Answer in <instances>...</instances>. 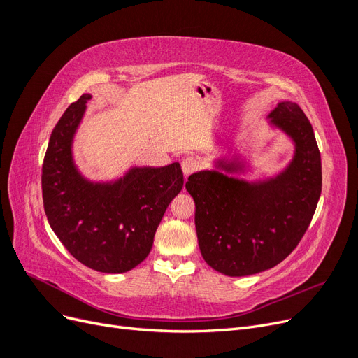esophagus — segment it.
<instances>
[{"label": "esophagus", "mask_w": 358, "mask_h": 358, "mask_svg": "<svg viewBox=\"0 0 358 358\" xmlns=\"http://www.w3.org/2000/svg\"><path fill=\"white\" fill-rule=\"evenodd\" d=\"M199 167H200V162L192 157H188V158L182 161V171H183V175H185V176L192 175L194 171L199 170Z\"/></svg>", "instance_id": "1"}]
</instances>
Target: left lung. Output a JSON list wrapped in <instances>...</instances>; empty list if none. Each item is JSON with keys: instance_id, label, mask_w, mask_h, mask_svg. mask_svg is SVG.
Returning a JSON list of instances; mask_svg holds the SVG:
<instances>
[{"instance_id": "8db88e82", "label": "left lung", "mask_w": 358, "mask_h": 358, "mask_svg": "<svg viewBox=\"0 0 358 358\" xmlns=\"http://www.w3.org/2000/svg\"><path fill=\"white\" fill-rule=\"evenodd\" d=\"M268 117L296 142V157L284 173L249 185L220 171H199L185 183L196 201L201 255L227 276L254 275L285 259L305 236L321 196V155L306 115L284 101Z\"/></svg>"}]
</instances>
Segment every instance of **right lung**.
<instances>
[{
	"mask_svg": "<svg viewBox=\"0 0 358 358\" xmlns=\"http://www.w3.org/2000/svg\"><path fill=\"white\" fill-rule=\"evenodd\" d=\"M90 94L53 128L41 167L43 206L67 251L96 272L124 273L149 255L167 206L183 187L179 162L133 169L112 185L86 182L71 161V140Z\"/></svg>",
	"mask_w": 358,
	"mask_h": 358,
	"instance_id": "right-lung-1",
	"label": "right lung"
}]
</instances>
